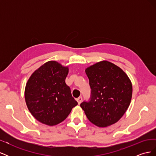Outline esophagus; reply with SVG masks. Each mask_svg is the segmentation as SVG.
<instances>
[{
    "instance_id": "esophagus-1",
    "label": "esophagus",
    "mask_w": 156,
    "mask_h": 156,
    "mask_svg": "<svg viewBox=\"0 0 156 156\" xmlns=\"http://www.w3.org/2000/svg\"><path fill=\"white\" fill-rule=\"evenodd\" d=\"M82 100H83L82 97H79V98H78L77 99V102H78V104H79V105L82 102Z\"/></svg>"
}]
</instances>
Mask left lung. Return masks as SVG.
I'll return each instance as SVG.
<instances>
[{
  "label": "left lung",
  "instance_id": "left-lung-1",
  "mask_svg": "<svg viewBox=\"0 0 156 156\" xmlns=\"http://www.w3.org/2000/svg\"><path fill=\"white\" fill-rule=\"evenodd\" d=\"M91 88L89 102L81 105L89 121L100 127L115 124L129 107L132 84L120 67L107 60L94 64L85 69Z\"/></svg>",
  "mask_w": 156,
  "mask_h": 156
}]
</instances>
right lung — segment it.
<instances>
[{"label": "right lung", "instance_id": "right-lung-1", "mask_svg": "<svg viewBox=\"0 0 156 156\" xmlns=\"http://www.w3.org/2000/svg\"><path fill=\"white\" fill-rule=\"evenodd\" d=\"M68 72V66L51 60L35 70L28 80L26 104L41 123L50 126L61 123L78 104L65 82Z\"/></svg>", "mask_w": 156, "mask_h": 156}]
</instances>
